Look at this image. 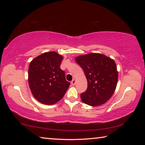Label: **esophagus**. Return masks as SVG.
<instances>
[{
  "mask_svg": "<svg viewBox=\"0 0 145 145\" xmlns=\"http://www.w3.org/2000/svg\"><path fill=\"white\" fill-rule=\"evenodd\" d=\"M75 83H76V81H75V79H73L72 81H71V84H72V85H75Z\"/></svg>",
  "mask_w": 145,
  "mask_h": 145,
  "instance_id": "esophagus-1",
  "label": "esophagus"
}]
</instances>
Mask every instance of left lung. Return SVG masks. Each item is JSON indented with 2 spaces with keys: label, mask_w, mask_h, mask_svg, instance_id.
Returning a JSON list of instances; mask_svg holds the SVG:
<instances>
[{
  "label": "left lung",
  "mask_w": 145,
  "mask_h": 145,
  "mask_svg": "<svg viewBox=\"0 0 145 145\" xmlns=\"http://www.w3.org/2000/svg\"><path fill=\"white\" fill-rule=\"evenodd\" d=\"M75 61L84 70L88 81L86 91L80 94L82 101L91 106L105 104L117 85L118 74L114 61L97 53L80 56Z\"/></svg>",
  "instance_id": "left-lung-1"
}]
</instances>
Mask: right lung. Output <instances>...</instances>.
Returning <instances> with one entry per match:
<instances>
[{"label": "right lung", "mask_w": 145, "mask_h": 145, "mask_svg": "<svg viewBox=\"0 0 145 145\" xmlns=\"http://www.w3.org/2000/svg\"><path fill=\"white\" fill-rule=\"evenodd\" d=\"M63 59L57 52H48L34 58L29 65V88L34 97L43 104L59 101L70 84L60 68Z\"/></svg>", "instance_id": "right-lung-1"}]
</instances>
